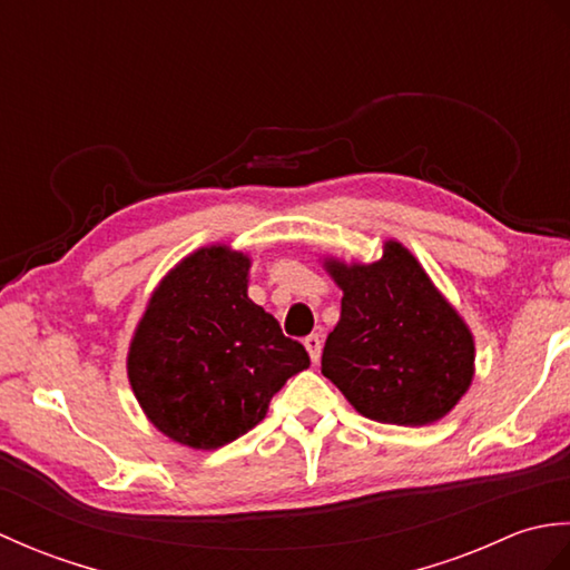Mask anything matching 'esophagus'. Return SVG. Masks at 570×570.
Returning <instances> with one entry per match:
<instances>
[{"label":"esophagus","mask_w":570,"mask_h":570,"mask_svg":"<svg viewBox=\"0 0 570 570\" xmlns=\"http://www.w3.org/2000/svg\"><path fill=\"white\" fill-rule=\"evenodd\" d=\"M304 345H306V350H308V355H311V362L313 365H318V360H321V337L318 335H308L306 341H304Z\"/></svg>","instance_id":"34e87169"}]
</instances>
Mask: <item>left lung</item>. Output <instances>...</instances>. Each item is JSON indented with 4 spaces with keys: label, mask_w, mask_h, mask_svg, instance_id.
<instances>
[{
    "label": "left lung",
    "mask_w": 570,
    "mask_h": 570,
    "mask_svg": "<svg viewBox=\"0 0 570 570\" xmlns=\"http://www.w3.org/2000/svg\"><path fill=\"white\" fill-rule=\"evenodd\" d=\"M323 266L343 301L321 372L372 421L426 426L443 419L475 374V343L414 254L390 239L377 262L328 257Z\"/></svg>",
    "instance_id": "8db88e82"
}]
</instances>
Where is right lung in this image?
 Listing matches in <instances>:
<instances>
[{
  "mask_svg": "<svg viewBox=\"0 0 570 570\" xmlns=\"http://www.w3.org/2000/svg\"><path fill=\"white\" fill-rule=\"evenodd\" d=\"M249 257L200 247L168 272L131 337L127 374L144 414L168 439L215 451L252 431L288 377L311 365L247 296Z\"/></svg>",
  "mask_w": 570,
  "mask_h": 570,
  "instance_id": "obj_1",
  "label": "right lung"
}]
</instances>
